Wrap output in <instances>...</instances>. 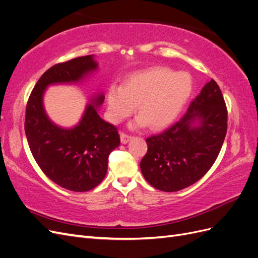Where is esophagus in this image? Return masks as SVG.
<instances>
[{
	"mask_svg": "<svg viewBox=\"0 0 258 258\" xmlns=\"http://www.w3.org/2000/svg\"><path fill=\"white\" fill-rule=\"evenodd\" d=\"M131 139H132V137L127 135V134H123V132H121V134H120V141H121L122 144L128 143Z\"/></svg>",
	"mask_w": 258,
	"mask_h": 258,
	"instance_id": "1",
	"label": "esophagus"
}]
</instances>
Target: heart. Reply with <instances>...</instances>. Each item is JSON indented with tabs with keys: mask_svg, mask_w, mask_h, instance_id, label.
Masks as SVG:
<instances>
[{
	"mask_svg": "<svg viewBox=\"0 0 258 258\" xmlns=\"http://www.w3.org/2000/svg\"><path fill=\"white\" fill-rule=\"evenodd\" d=\"M191 91L188 74L174 73L163 67L150 68L128 76L121 88L111 86L107 92L108 116L112 121L120 122L135 112L137 105L140 116L131 127L148 124L152 130H160L175 120Z\"/></svg>",
	"mask_w": 258,
	"mask_h": 258,
	"instance_id": "b5f03b06",
	"label": "heart"
}]
</instances>
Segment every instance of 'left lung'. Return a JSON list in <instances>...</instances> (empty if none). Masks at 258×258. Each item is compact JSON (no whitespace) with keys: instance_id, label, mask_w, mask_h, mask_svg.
I'll return each instance as SVG.
<instances>
[{"instance_id":"left-lung-1","label":"left lung","mask_w":258,"mask_h":258,"mask_svg":"<svg viewBox=\"0 0 258 258\" xmlns=\"http://www.w3.org/2000/svg\"><path fill=\"white\" fill-rule=\"evenodd\" d=\"M227 132V107L218 85L211 80L188 110L162 134L146 139L140 163L155 188L177 191L204 176L213 166Z\"/></svg>"}]
</instances>
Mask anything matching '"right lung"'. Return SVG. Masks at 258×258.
Masks as SVG:
<instances>
[{"label": "right lung", "instance_id": "right-lung-1", "mask_svg": "<svg viewBox=\"0 0 258 258\" xmlns=\"http://www.w3.org/2000/svg\"><path fill=\"white\" fill-rule=\"evenodd\" d=\"M97 68L90 54L54 64L37 81L27 103L25 131L31 153L46 176L72 191H88L102 182L108 155L119 146L120 138L117 128L98 115L102 93L91 100L79 124L71 129L48 118L43 95L47 86L77 83Z\"/></svg>", "mask_w": 258, "mask_h": 258}]
</instances>
